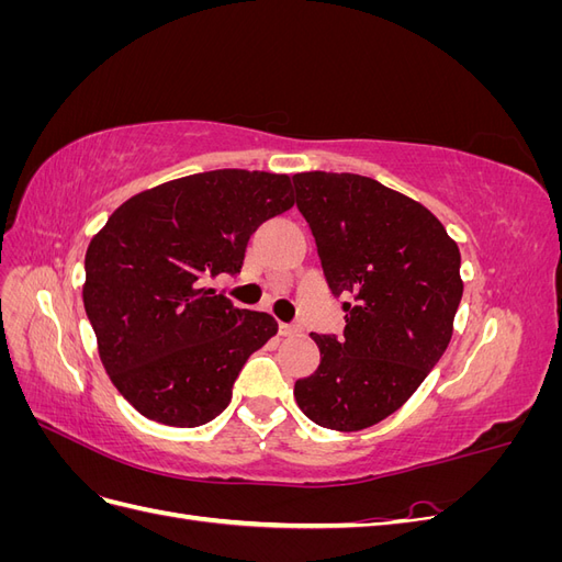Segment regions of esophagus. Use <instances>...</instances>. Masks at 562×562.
<instances>
[{
    "label": "esophagus",
    "mask_w": 562,
    "mask_h": 562,
    "mask_svg": "<svg viewBox=\"0 0 562 562\" xmlns=\"http://www.w3.org/2000/svg\"><path fill=\"white\" fill-rule=\"evenodd\" d=\"M279 333H281L283 337H293V335H300L302 328H300V326H291V323H281Z\"/></svg>",
    "instance_id": "34e87169"
}]
</instances>
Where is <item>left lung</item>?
<instances>
[{"label":"left lung","mask_w":562,"mask_h":562,"mask_svg":"<svg viewBox=\"0 0 562 562\" xmlns=\"http://www.w3.org/2000/svg\"><path fill=\"white\" fill-rule=\"evenodd\" d=\"M333 295H345V337L316 335L321 363L295 382L318 427L361 431L411 398L446 353L464 293L459 248L419 201L353 173H297Z\"/></svg>","instance_id":"left-lung-1"}]
</instances>
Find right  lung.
I'll return each mask as SVG.
<instances>
[{
  "label": "right lung",
  "instance_id": "obj_1",
  "mask_svg": "<svg viewBox=\"0 0 562 562\" xmlns=\"http://www.w3.org/2000/svg\"><path fill=\"white\" fill-rule=\"evenodd\" d=\"M293 203L288 176L223 168L131 196L93 236L83 310L112 384L140 415L192 429L229 405L279 326L203 283L241 271L250 234Z\"/></svg>",
  "mask_w": 562,
  "mask_h": 562
}]
</instances>
